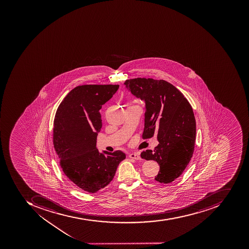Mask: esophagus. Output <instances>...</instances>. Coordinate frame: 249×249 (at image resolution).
I'll return each mask as SVG.
<instances>
[{
    "instance_id": "34e87169",
    "label": "esophagus",
    "mask_w": 249,
    "mask_h": 249,
    "mask_svg": "<svg viewBox=\"0 0 249 249\" xmlns=\"http://www.w3.org/2000/svg\"><path fill=\"white\" fill-rule=\"evenodd\" d=\"M129 157L130 159H136V160H141V157H140V155L137 153H132L129 155Z\"/></svg>"
}]
</instances>
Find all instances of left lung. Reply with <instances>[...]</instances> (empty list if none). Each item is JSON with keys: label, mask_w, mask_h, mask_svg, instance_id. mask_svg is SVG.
Segmentation results:
<instances>
[{"label": "left lung", "mask_w": 249, "mask_h": 249, "mask_svg": "<svg viewBox=\"0 0 249 249\" xmlns=\"http://www.w3.org/2000/svg\"><path fill=\"white\" fill-rule=\"evenodd\" d=\"M124 85L145 101L143 139L156 136L159 142L155 150L142 152V159L155 160L160 166L156 181L171 183L181 175L194 153L196 121L191 104L164 80L137 78L126 80Z\"/></svg>", "instance_id": "1"}]
</instances>
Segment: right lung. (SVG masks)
I'll use <instances>...</instances> for the list:
<instances>
[{"label":"right lung","mask_w":249,"mask_h":249,"mask_svg":"<svg viewBox=\"0 0 249 249\" xmlns=\"http://www.w3.org/2000/svg\"><path fill=\"white\" fill-rule=\"evenodd\" d=\"M118 85H85L71 90L57 109L53 145L61 168L82 191L96 193L108 185L125 155L121 151L99 152L97 136L102 127L100 113Z\"/></svg>","instance_id":"1"}]
</instances>
